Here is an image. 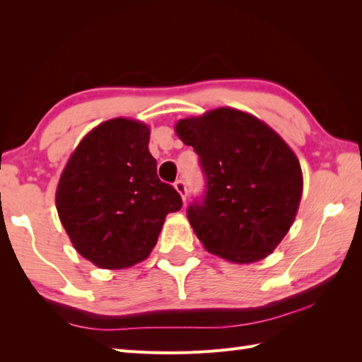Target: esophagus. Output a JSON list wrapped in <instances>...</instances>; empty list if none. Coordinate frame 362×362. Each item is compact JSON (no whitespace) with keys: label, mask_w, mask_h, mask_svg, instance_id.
I'll return each mask as SVG.
<instances>
[{"label":"esophagus","mask_w":362,"mask_h":362,"mask_svg":"<svg viewBox=\"0 0 362 362\" xmlns=\"http://www.w3.org/2000/svg\"><path fill=\"white\" fill-rule=\"evenodd\" d=\"M175 189L178 190V194L181 195L182 202H186V198H187V186H186V182H184L182 180H176L175 181Z\"/></svg>","instance_id":"obj_1"}]
</instances>
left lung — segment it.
Here are the masks:
<instances>
[{"label":"left lung","mask_w":362,"mask_h":362,"mask_svg":"<svg viewBox=\"0 0 362 362\" xmlns=\"http://www.w3.org/2000/svg\"><path fill=\"white\" fill-rule=\"evenodd\" d=\"M178 138L199 156L206 190L187 218L209 252L234 263L271 254L290 230L302 197V170L285 141L257 117L216 108L181 119Z\"/></svg>","instance_id":"left-lung-1"}]
</instances>
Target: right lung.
<instances>
[{
  "label": "right lung",
  "instance_id": "obj_1",
  "mask_svg": "<svg viewBox=\"0 0 362 362\" xmlns=\"http://www.w3.org/2000/svg\"><path fill=\"white\" fill-rule=\"evenodd\" d=\"M146 124L111 119L88 133L63 170L55 204L80 255L103 269L146 260L182 199L156 173Z\"/></svg>",
  "mask_w": 362,
  "mask_h": 362
}]
</instances>
